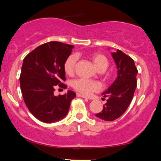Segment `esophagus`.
Segmentation results:
<instances>
[{"label": "esophagus", "instance_id": "obj_1", "mask_svg": "<svg viewBox=\"0 0 161 161\" xmlns=\"http://www.w3.org/2000/svg\"><path fill=\"white\" fill-rule=\"evenodd\" d=\"M76 96H79V97H82V98H87V99H89L88 97H87L85 95H82V94H80V93H76Z\"/></svg>", "mask_w": 161, "mask_h": 161}]
</instances>
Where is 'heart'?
I'll return each mask as SVG.
<instances>
[{"instance_id":"obj_1","label":"heart","mask_w":161,"mask_h":161,"mask_svg":"<svg viewBox=\"0 0 161 161\" xmlns=\"http://www.w3.org/2000/svg\"><path fill=\"white\" fill-rule=\"evenodd\" d=\"M92 61L98 70H106L108 66V59L102 53H94L91 57ZM77 60V57L75 54L68 56L64 63V70L68 75H71L74 71L75 65ZM72 86L79 93L89 95L93 92L98 91L100 89L99 83L96 81L85 78L76 79L73 81Z\"/></svg>"}]
</instances>
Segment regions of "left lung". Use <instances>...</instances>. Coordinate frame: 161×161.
<instances>
[{"label":"left lung","instance_id":"1","mask_svg":"<svg viewBox=\"0 0 161 161\" xmlns=\"http://www.w3.org/2000/svg\"><path fill=\"white\" fill-rule=\"evenodd\" d=\"M118 70L117 78L102 95L108 97L102 112L96 117L104 121H112L124 114L133 98L137 86L138 70L131 57L118 49L111 53Z\"/></svg>","mask_w":161,"mask_h":161}]
</instances>
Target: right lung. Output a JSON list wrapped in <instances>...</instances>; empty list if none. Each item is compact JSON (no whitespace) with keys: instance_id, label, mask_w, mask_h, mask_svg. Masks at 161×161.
Segmentation results:
<instances>
[{"instance_id":"1","label":"right lung","mask_w":161,"mask_h":161,"mask_svg":"<svg viewBox=\"0 0 161 161\" xmlns=\"http://www.w3.org/2000/svg\"><path fill=\"white\" fill-rule=\"evenodd\" d=\"M74 46L52 41L38 46L25 57L20 76L25 104L34 117L44 123L58 121L66 116L74 91L55 96V87L66 88L64 63Z\"/></svg>"}]
</instances>
